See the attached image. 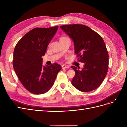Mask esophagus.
<instances>
[{"mask_svg":"<svg viewBox=\"0 0 127 127\" xmlns=\"http://www.w3.org/2000/svg\"><path fill=\"white\" fill-rule=\"evenodd\" d=\"M69 68V66H68V65H66V64L62 65V68L63 69H66V68Z\"/></svg>","mask_w":127,"mask_h":127,"instance_id":"esophagus-1","label":"esophagus"}]
</instances>
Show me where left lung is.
<instances>
[{
  "label": "left lung",
  "mask_w": 127,
  "mask_h": 127,
  "mask_svg": "<svg viewBox=\"0 0 127 127\" xmlns=\"http://www.w3.org/2000/svg\"><path fill=\"white\" fill-rule=\"evenodd\" d=\"M60 28L74 41L78 61L84 63L80 70L71 66L76 72L72 85L84 92L96 89L102 83L109 68V55L104 41L97 33L84 25H64Z\"/></svg>",
  "instance_id": "8db88e82"
}]
</instances>
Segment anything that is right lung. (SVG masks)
I'll list each match as a JSON object with an SVG mask.
<instances>
[{"label":"right lung","mask_w":127,"mask_h":127,"mask_svg":"<svg viewBox=\"0 0 127 127\" xmlns=\"http://www.w3.org/2000/svg\"><path fill=\"white\" fill-rule=\"evenodd\" d=\"M58 26L34 28L16 44L13 54L14 70L23 85L31 93L42 94L55 83L61 66L57 63L43 66L42 57L54 36Z\"/></svg>","instance_id":"obj_1"}]
</instances>
